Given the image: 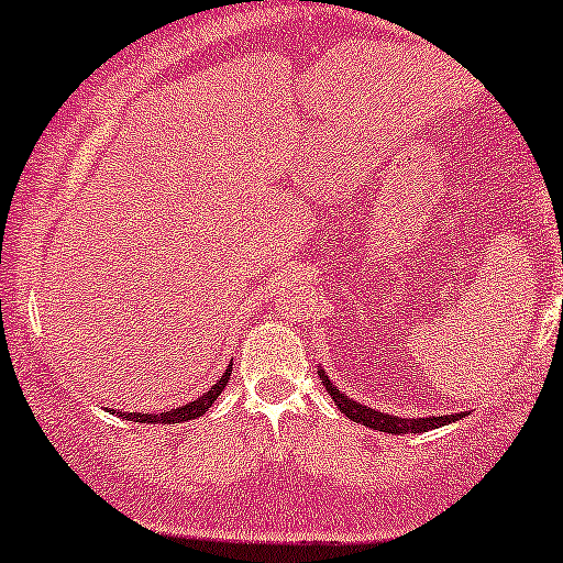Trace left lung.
I'll use <instances>...</instances> for the list:
<instances>
[{"instance_id": "left-lung-1", "label": "left lung", "mask_w": 563, "mask_h": 563, "mask_svg": "<svg viewBox=\"0 0 563 563\" xmlns=\"http://www.w3.org/2000/svg\"><path fill=\"white\" fill-rule=\"evenodd\" d=\"M319 377H321V383H324L327 394L332 396L334 407H338L340 412H343L349 420L362 422V426L372 428V431H383V433H394V435L426 433V431H433V428L446 426V422H454V420L463 418V412L441 415V418H396V415L377 412V409L364 407V404L349 399V396H345L343 390L338 388V385H332L330 377L324 375V369H319Z\"/></svg>"}]
</instances>
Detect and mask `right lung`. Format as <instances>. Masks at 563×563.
<instances>
[{"mask_svg": "<svg viewBox=\"0 0 563 563\" xmlns=\"http://www.w3.org/2000/svg\"><path fill=\"white\" fill-rule=\"evenodd\" d=\"M231 369H233V366L229 364V369L223 372V377H220V380L214 383L212 388L207 390V394H201L199 399L183 404V407L169 409V412H151V415H143V412H119V409H109V412L119 415V418H128V420H132V422H154V426H156V422H164V426H175V422L197 420V418H201V415L207 412V409L212 407L214 401H218V396L223 394L225 383L231 380Z\"/></svg>", "mask_w": 563, "mask_h": 563, "instance_id": "add662e5", "label": "right lung"}]
</instances>
